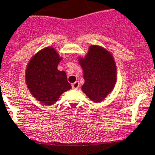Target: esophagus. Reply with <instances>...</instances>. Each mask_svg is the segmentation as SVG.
Instances as JSON below:
<instances>
[{
  "mask_svg": "<svg viewBox=\"0 0 155 155\" xmlns=\"http://www.w3.org/2000/svg\"><path fill=\"white\" fill-rule=\"evenodd\" d=\"M72 87L73 90H78L79 87V83L78 81H76L74 83H72Z\"/></svg>",
  "mask_w": 155,
  "mask_h": 155,
  "instance_id": "obj_1",
  "label": "esophagus"
}]
</instances>
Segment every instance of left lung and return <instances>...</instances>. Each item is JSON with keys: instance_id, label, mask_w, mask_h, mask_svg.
Listing matches in <instances>:
<instances>
[{"instance_id": "obj_1", "label": "left lung", "mask_w": 155, "mask_h": 155, "mask_svg": "<svg viewBox=\"0 0 155 155\" xmlns=\"http://www.w3.org/2000/svg\"><path fill=\"white\" fill-rule=\"evenodd\" d=\"M76 58L83 71L82 91L94 103L105 100L117 80V66L111 51L92 45L84 56L79 55Z\"/></svg>"}]
</instances>
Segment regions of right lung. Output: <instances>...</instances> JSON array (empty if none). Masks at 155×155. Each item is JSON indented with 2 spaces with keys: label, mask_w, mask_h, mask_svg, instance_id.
<instances>
[{
  "label": "right lung",
  "mask_w": 155,
  "mask_h": 155,
  "mask_svg": "<svg viewBox=\"0 0 155 155\" xmlns=\"http://www.w3.org/2000/svg\"><path fill=\"white\" fill-rule=\"evenodd\" d=\"M62 59L55 48L48 46L36 52L28 62L26 86L31 96L43 105H53L62 93L72 88L66 73L58 69Z\"/></svg>",
  "instance_id": "1"
}]
</instances>
